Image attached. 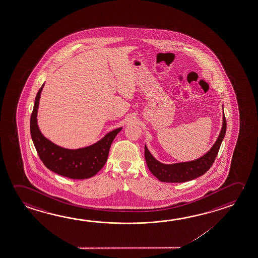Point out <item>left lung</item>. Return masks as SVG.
Instances as JSON below:
<instances>
[{"mask_svg":"<svg viewBox=\"0 0 258 258\" xmlns=\"http://www.w3.org/2000/svg\"><path fill=\"white\" fill-rule=\"evenodd\" d=\"M227 130V121L223 114V123L220 136L209 152L196 160L165 165L156 160L145 146V158L148 169L160 182H183L194 180L206 173L214 163L220 145L223 140Z\"/></svg>","mask_w":258,"mask_h":258,"instance_id":"left-lung-1","label":"left lung"}]
</instances>
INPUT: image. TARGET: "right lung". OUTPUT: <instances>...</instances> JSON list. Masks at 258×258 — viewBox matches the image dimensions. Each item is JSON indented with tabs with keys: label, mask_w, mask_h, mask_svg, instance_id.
I'll return each instance as SVG.
<instances>
[{
	"label": "right lung",
	"mask_w": 258,
	"mask_h": 258,
	"mask_svg": "<svg viewBox=\"0 0 258 258\" xmlns=\"http://www.w3.org/2000/svg\"><path fill=\"white\" fill-rule=\"evenodd\" d=\"M42 86L35 99L34 108L30 117V134L35 148L43 164L52 172L71 179L93 177L102 169L108 159L110 145L122 127L110 131L90 147L79 149H67L52 143L41 134L37 123L38 103Z\"/></svg>",
	"instance_id": "obj_1"
}]
</instances>
